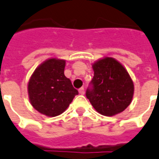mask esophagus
I'll use <instances>...</instances> for the list:
<instances>
[{"instance_id":"obj_1","label":"esophagus","mask_w":159,"mask_h":159,"mask_svg":"<svg viewBox=\"0 0 159 159\" xmlns=\"http://www.w3.org/2000/svg\"><path fill=\"white\" fill-rule=\"evenodd\" d=\"M79 93H80V94H84V93H85V89H84V87H81V88H80V89H79Z\"/></svg>"}]
</instances>
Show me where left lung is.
<instances>
[{
	"label": "left lung",
	"mask_w": 159,
	"mask_h": 159,
	"mask_svg": "<svg viewBox=\"0 0 159 159\" xmlns=\"http://www.w3.org/2000/svg\"><path fill=\"white\" fill-rule=\"evenodd\" d=\"M94 76L86 98L93 108L104 116L122 112L131 104L134 85L126 69L111 57H105L93 64Z\"/></svg>",
	"instance_id": "1"
}]
</instances>
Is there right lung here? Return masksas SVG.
I'll use <instances>...</instances> for the list:
<instances>
[{"mask_svg": "<svg viewBox=\"0 0 159 159\" xmlns=\"http://www.w3.org/2000/svg\"><path fill=\"white\" fill-rule=\"evenodd\" d=\"M66 61L48 59L34 70L27 91L33 107L48 117H55L66 110L79 93L64 74Z\"/></svg>", "mask_w": 159, "mask_h": 159, "instance_id": "1", "label": "right lung"}]
</instances>
